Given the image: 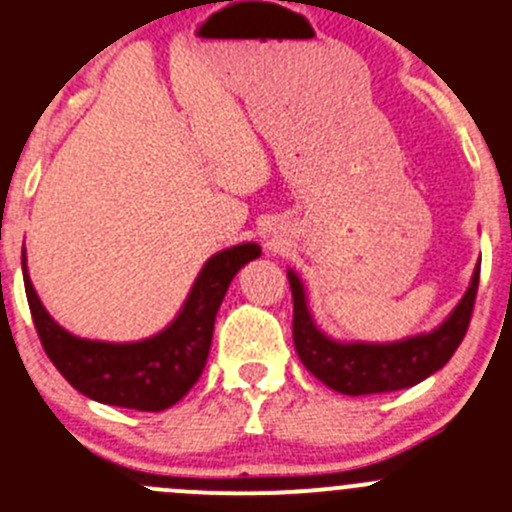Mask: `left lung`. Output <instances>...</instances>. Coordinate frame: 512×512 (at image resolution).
I'll return each instance as SVG.
<instances>
[{"mask_svg": "<svg viewBox=\"0 0 512 512\" xmlns=\"http://www.w3.org/2000/svg\"><path fill=\"white\" fill-rule=\"evenodd\" d=\"M288 280L293 290V343L305 369L338 394H384L409 389L450 361L470 326L480 283V262L472 272L470 288L434 331L391 343H346L326 336L315 326L305 288L293 270H288Z\"/></svg>", "mask_w": 512, "mask_h": 512, "instance_id": "1", "label": "left lung"}]
</instances>
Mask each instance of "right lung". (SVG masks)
<instances>
[{"instance_id":"1","label":"right lung","mask_w":512,"mask_h":512,"mask_svg":"<svg viewBox=\"0 0 512 512\" xmlns=\"http://www.w3.org/2000/svg\"><path fill=\"white\" fill-rule=\"evenodd\" d=\"M260 252L255 242H242L209 257L174 321L156 336L133 343L88 341L68 333L37 298L25 252L22 275L42 348L73 389L111 407L161 412L184 399L202 376L224 293L234 275Z\"/></svg>"}]
</instances>
